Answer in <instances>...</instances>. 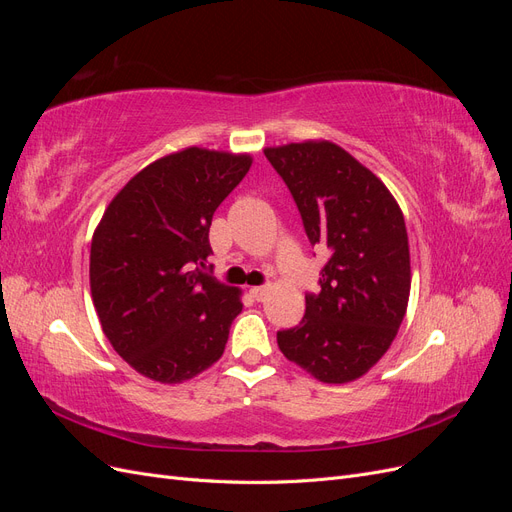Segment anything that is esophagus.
Returning a JSON list of instances; mask_svg holds the SVG:
<instances>
[{
  "mask_svg": "<svg viewBox=\"0 0 512 512\" xmlns=\"http://www.w3.org/2000/svg\"><path fill=\"white\" fill-rule=\"evenodd\" d=\"M250 294L256 301H262V299H265V294H267V286H254V288H250Z\"/></svg>",
  "mask_w": 512,
  "mask_h": 512,
  "instance_id": "34e87169",
  "label": "esophagus"
}]
</instances>
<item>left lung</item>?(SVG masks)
<instances>
[{"label":"left lung","mask_w":512,"mask_h":512,"mask_svg":"<svg viewBox=\"0 0 512 512\" xmlns=\"http://www.w3.org/2000/svg\"><path fill=\"white\" fill-rule=\"evenodd\" d=\"M305 235L329 256L320 290L305 294V316L277 331V346L327 384L367 374L389 350L410 297L404 213L386 185L329 141L269 147Z\"/></svg>","instance_id":"left-lung-1"}]
</instances>
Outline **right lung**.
Masks as SVG:
<instances>
[{
	"label": "right lung",
	"instance_id": "add662e5",
	"mask_svg": "<svg viewBox=\"0 0 512 512\" xmlns=\"http://www.w3.org/2000/svg\"><path fill=\"white\" fill-rule=\"evenodd\" d=\"M252 158L188 147L134 175L91 239L89 284L108 342L138 374L190 380L220 359L239 290L207 271L209 228Z\"/></svg>",
	"mask_w": 512,
	"mask_h": 512
}]
</instances>
